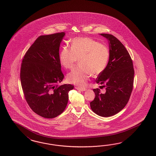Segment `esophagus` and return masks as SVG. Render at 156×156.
<instances>
[{"mask_svg":"<svg viewBox=\"0 0 156 156\" xmlns=\"http://www.w3.org/2000/svg\"><path fill=\"white\" fill-rule=\"evenodd\" d=\"M76 90H80V91H85L87 89L86 88H82V87H76Z\"/></svg>","mask_w":156,"mask_h":156,"instance_id":"34e87169","label":"esophagus"}]
</instances>
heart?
<instances>
[{"label":"heart","instance_id":"1","mask_svg":"<svg viewBox=\"0 0 156 156\" xmlns=\"http://www.w3.org/2000/svg\"><path fill=\"white\" fill-rule=\"evenodd\" d=\"M110 56L107 46L88 37L73 39L70 48L64 46L59 53L60 64L70 69L78 59V67L74 68L66 76L69 83L84 87L91 76H97L106 68Z\"/></svg>","mask_w":156,"mask_h":156}]
</instances>
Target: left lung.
<instances>
[{
  "label": "left lung",
  "instance_id": "obj_1",
  "mask_svg": "<svg viewBox=\"0 0 156 156\" xmlns=\"http://www.w3.org/2000/svg\"><path fill=\"white\" fill-rule=\"evenodd\" d=\"M100 35L108 40L110 56L96 82L106 87V92L94 89L96 96L90 106L95 113L107 117L118 113L128 103L133 88L134 69L129 53L121 42L113 35Z\"/></svg>",
  "mask_w": 156,
  "mask_h": 156
}]
</instances>
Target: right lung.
<instances>
[{
    "instance_id": "add662e5",
    "label": "right lung",
    "mask_w": 156,
    "mask_h": 156,
    "mask_svg": "<svg viewBox=\"0 0 156 156\" xmlns=\"http://www.w3.org/2000/svg\"><path fill=\"white\" fill-rule=\"evenodd\" d=\"M64 32L39 36L23 58L20 80L27 103L36 114L46 118L61 114L74 86H58L64 78L59 61V48Z\"/></svg>"
}]
</instances>
